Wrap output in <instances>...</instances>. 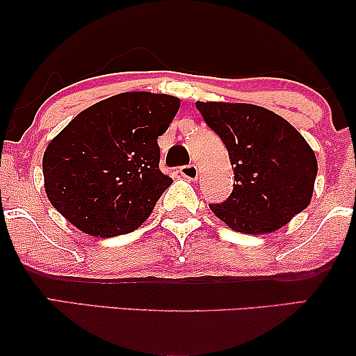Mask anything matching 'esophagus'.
I'll return each instance as SVG.
<instances>
[{"label": "esophagus", "mask_w": 356, "mask_h": 356, "mask_svg": "<svg viewBox=\"0 0 356 356\" xmlns=\"http://www.w3.org/2000/svg\"><path fill=\"white\" fill-rule=\"evenodd\" d=\"M179 173H181L186 179H191V181H194V179H197V177H199V168L196 167V165H186V167L179 168Z\"/></svg>", "instance_id": "1"}]
</instances>
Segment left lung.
Here are the masks:
<instances>
[{
    "instance_id": "8db88e82",
    "label": "left lung",
    "mask_w": 356,
    "mask_h": 356,
    "mask_svg": "<svg viewBox=\"0 0 356 356\" xmlns=\"http://www.w3.org/2000/svg\"><path fill=\"white\" fill-rule=\"evenodd\" d=\"M196 106L225 144L235 175L230 197L209 206L228 228L245 235L272 233L309 206L318 160L289 121L251 104Z\"/></svg>"
}]
</instances>
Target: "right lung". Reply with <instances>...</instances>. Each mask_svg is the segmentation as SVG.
<instances>
[{"label": "right lung", "mask_w": 356, "mask_h": 356, "mask_svg": "<svg viewBox=\"0 0 356 356\" xmlns=\"http://www.w3.org/2000/svg\"><path fill=\"white\" fill-rule=\"evenodd\" d=\"M178 108V97L123 92L81 111L43 154L51 206L92 236L139 228L173 183L159 168L157 139Z\"/></svg>", "instance_id": "add662e5"}]
</instances>
